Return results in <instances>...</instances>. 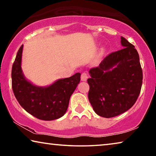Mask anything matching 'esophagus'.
I'll list each match as a JSON object with an SVG mask.
<instances>
[{
    "mask_svg": "<svg viewBox=\"0 0 156 156\" xmlns=\"http://www.w3.org/2000/svg\"><path fill=\"white\" fill-rule=\"evenodd\" d=\"M87 78H88V75L85 72L82 73V74H81V80L82 81H86L87 80Z\"/></svg>",
    "mask_w": 156,
    "mask_h": 156,
    "instance_id": "esophagus-1",
    "label": "esophagus"
}]
</instances>
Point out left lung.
<instances>
[{
    "label": "left lung",
    "instance_id": "8db88e82",
    "mask_svg": "<svg viewBox=\"0 0 156 156\" xmlns=\"http://www.w3.org/2000/svg\"><path fill=\"white\" fill-rule=\"evenodd\" d=\"M121 44L123 49L111 53L89 70V100L94 112L104 118L126 112L140 93L143 75L138 53L124 37Z\"/></svg>",
    "mask_w": 156,
    "mask_h": 156
}]
</instances>
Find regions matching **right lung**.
<instances>
[{
    "instance_id": "right-lung-1",
    "label": "right lung",
    "mask_w": 156,
    "mask_h": 156,
    "mask_svg": "<svg viewBox=\"0 0 156 156\" xmlns=\"http://www.w3.org/2000/svg\"><path fill=\"white\" fill-rule=\"evenodd\" d=\"M23 44L17 53L12 69V87L18 103L26 112L43 120H53L65 114L70 97L80 81V73L60 79L47 87L34 85L21 69Z\"/></svg>"
}]
</instances>
